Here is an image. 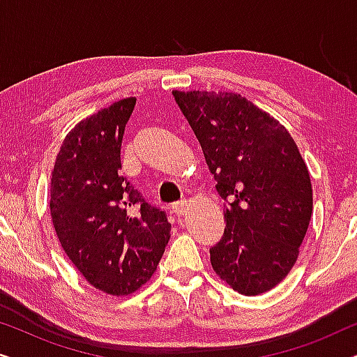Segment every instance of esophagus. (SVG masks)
<instances>
[{"label": "esophagus", "instance_id": "1", "mask_svg": "<svg viewBox=\"0 0 357 357\" xmlns=\"http://www.w3.org/2000/svg\"><path fill=\"white\" fill-rule=\"evenodd\" d=\"M187 208H188L187 202H178V203H175L174 206H172V213H174L177 218H182L183 214L187 213Z\"/></svg>", "mask_w": 357, "mask_h": 357}]
</instances>
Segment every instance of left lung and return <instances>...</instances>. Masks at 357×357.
Returning a JSON list of instances; mask_svg holds the SVG:
<instances>
[{"mask_svg": "<svg viewBox=\"0 0 357 357\" xmlns=\"http://www.w3.org/2000/svg\"><path fill=\"white\" fill-rule=\"evenodd\" d=\"M202 144L224 204L226 229L209 248L234 291L258 296L284 280L312 216L310 175L284 126L232 92L174 91Z\"/></svg>", "mask_w": 357, "mask_h": 357, "instance_id": "1", "label": "left lung"}]
</instances>
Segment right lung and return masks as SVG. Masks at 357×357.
Wrapping results in <instances>:
<instances>
[{
    "instance_id": "1",
    "label": "right lung",
    "mask_w": 357,
    "mask_h": 357,
    "mask_svg": "<svg viewBox=\"0 0 357 357\" xmlns=\"http://www.w3.org/2000/svg\"><path fill=\"white\" fill-rule=\"evenodd\" d=\"M136 99L115 102L63 139L52 172L58 241L96 289L128 296L149 281L169 243L167 214L120 175V146Z\"/></svg>"
}]
</instances>
